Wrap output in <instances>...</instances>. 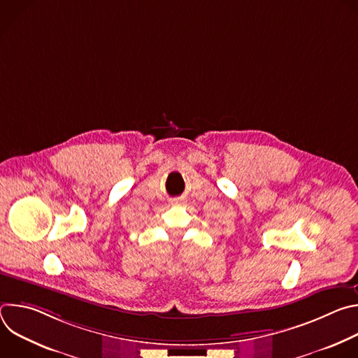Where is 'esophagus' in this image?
<instances>
[{"label":"esophagus","instance_id":"esophagus-1","mask_svg":"<svg viewBox=\"0 0 358 358\" xmlns=\"http://www.w3.org/2000/svg\"><path fill=\"white\" fill-rule=\"evenodd\" d=\"M177 202H178V201H177Z\"/></svg>","mask_w":358,"mask_h":358}]
</instances>
